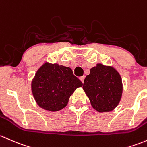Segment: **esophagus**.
I'll list each match as a JSON object with an SVG mask.
<instances>
[{
	"instance_id": "obj_1",
	"label": "esophagus",
	"mask_w": 147,
	"mask_h": 147,
	"mask_svg": "<svg viewBox=\"0 0 147 147\" xmlns=\"http://www.w3.org/2000/svg\"><path fill=\"white\" fill-rule=\"evenodd\" d=\"M84 78H85L84 76H82V77H80V80H81V82H82V83H84Z\"/></svg>"
}]
</instances>
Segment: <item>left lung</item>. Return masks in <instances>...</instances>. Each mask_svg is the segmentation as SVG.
Segmentation results:
<instances>
[{
    "label": "left lung",
    "instance_id": "1",
    "mask_svg": "<svg viewBox=\"0 0 147 147\" xmlns=\"http://www.w3.org/2000/svg\"><path fill=\"white\" fill-rule=\"evenodd\" d=\"M83 89L96 110L110 112L118 105L121 98V77L113 67L98 63L92 67L85 78Z\"/></svg>",
    "mask_w": 147,
    "mask_h": 147
}]
</instances>
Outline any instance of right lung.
<instances>
[{
  "mask_svg": "<svg viewBox=\"0 0 147 147\" xmlns=\"http://www.w3.org/2000/svg\"><path fill=\"white\" fill-rule=\"evenodd\" d=\"M82 85L69 67L45 63L37 71L31 90L40 107L56 112L67 105L71 95Z\"/></svg>",
  "mask_w": 147,
  "mask_h": 147,
  "instance_id": "right-lung-1",
  "label": "right lung"
}]
</instances>
